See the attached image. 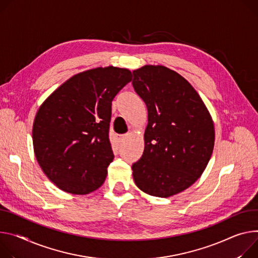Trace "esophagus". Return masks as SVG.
Listing matches in <instances>:
<instances>
[{"mask_svg": "<svg viewBox=\"0 0 258 258\" xmlns=\"http://www.w3.org/2000/svg\"><path fill=\"white\" fill-rule=\"evenodd\" d=\"M126 138H127V136H126V135H118V136H117V140H118L119 144L123 143V142H124V140H125Z\"/></svg>", "mask_w": 258, "mask_h": 258, "instance_id": "obj_1", "label": "esophagus"}]
</instances>
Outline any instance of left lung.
<instances>
[{
	"mask_svg": "<svg viewBox=\"0 0 258 258\" xmlns=\"http://www.w3.org/2000/svg\"><path fill=\"white\" fill-rule=\"evenodd\" d=\"M133 75L148 111L144 152L133 163V177L145 194L169 198L202 176L214 148V123L197 90L173 70L146 64Z\"/></svg>",
	"mask_w": 258,
	"mask_h": 258,
	"instance_id": "8db88e82",
	"label": "left lung"
}]
</instances>
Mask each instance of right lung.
<instances>
[{"label": "right lung", "instance_id": "add662e5", "mask_svg": "<svg viewBox=\"0 0 258 258\" xmlns=\"http://www.w3.org/2000/svg\"><path fill=\"white\" fill-rule=\"evenodd\" d=\"M132 79L127 69L87 70L40 106L33 125L34 151L44 174L59 189L87 195L104 183L114 158L109 140L112 101Z\"/></svg>", "mask_w": 258, "mask_h": 258}]
</instances>
